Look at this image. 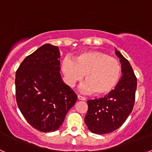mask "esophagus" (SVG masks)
<instances>
[{"label":"esophagus","instance_id":"34e87169","mask_svg":"<svg viewBox=\"0 0 152 152\" xmlns=\"http://www.w3.org/2000/svg\"><path fill=\"white\" fill-rule=\"evenodd\" d=\"M77 98H78V100H86V98L82 96H80V95H77Z\"/></svg>","mask_w":152,"mask_h":152}]
</instances>
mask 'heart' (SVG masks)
<instances>
[{
  "mask_svg": "<svg viewBox=\"0 0 152 152\" xmlns=\"http://www.w3.org/2000/svg\"><path fill=\"white\" fill-rule=\"evenodd\" d=\"M61 69L67 84L71 87L82 80L86 82L82 90L94 92L96 96H104L116 88L122 75L121 64L114 58L99 51L80 53L75 61L64 58Z\"/></svg>",
  "mask_w": 152,
  "mask_h": 152,
  "instance_id": "b5f03b06",
  "label": "heart"
}]
</instances>
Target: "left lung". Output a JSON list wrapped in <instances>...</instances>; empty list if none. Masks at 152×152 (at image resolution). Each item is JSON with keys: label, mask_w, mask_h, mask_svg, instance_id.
Here are the masks:
<instances>
[{"label": "left lung", "mask_w": 152, "mask_h": 152, "mask_svg": "<svg viewBox=\"0 0 152 152\" xmlns=\"http://www.w3.org/2000/svg\"><path fill=\"white\" fill-rule=\"evenodd\" d=\"M123 76L107 96L88 101L84 119L88 129L95 134H107L119 129L132 111L135 103L137 79L131 64L118 50Z\"/></svg>", "instance_id": "1"}]
</instances>
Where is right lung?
I'll return each instance as SVG.
<instances>
[{"instance_id": "add662e5", "label": "right lung", "mask_w": 152, "mask_h": 152, "mask_svg": "<svg viewBox=\"0 0 152 152\" xmlns=\"http://www.w3.org/2000/svg\"><path fill=\"white\" fill-rule=\"evenodd\" d=\"M59 58L58 47L45 44L25 58L16 72L19 109L33 128L43 132L58 129L77 99L61 79Z\"/></svg>"}]
</instances>
